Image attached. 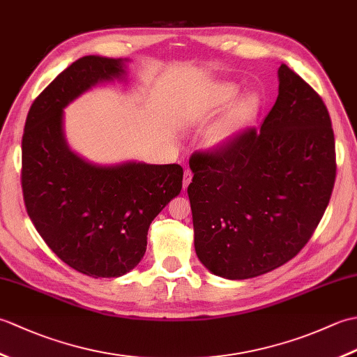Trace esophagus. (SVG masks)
Listing matches in <instances>:
<instances>
[{
    "label": "esophagus",
    "mask_w": 357,
    "mask_h": 357,
    "mask_svg": "<svg viewBox=\"0 0 357 357\" xmlns=\"http://www.w3.org/2000/svg\"><path fill=\"white\" fill-rule=\"evenodd\" d=\"M192 176H193L192 172L188 170V169H185V170H184V178H183V187H184V190L188 187V184L192 183Z\"/></svg>",
    "instance_id": "34e87169"
}]
</instances>
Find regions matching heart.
<instances>
[{
    "label": "heart",
    "mask_w": 357,
    "mask_h": 357,
    "mask_svg": "<svg viewBox=\"0 0 357 357\" xmlns=\"http://www.w3.org/2000/svg\"><path fill=\"white\" fill-rule=\"evenodd\" d=\"M236 92H238V87L233 84L219 86L216 89V95L213 98V101H211L208 109L204 113L208 115V113L224 107V105L229 102L234 95H236ZM256 105H257V100L252 93L242 96L241 100L234 102V105L230 109V112L227 113L225 118H222L218 124L211 127V130L207 135L208 147L215 150H221L229 146L231 139L234 138V135H236L239 126L252 116Z\"/></svg>",
    "instance_id": "1"
}]
</instances>
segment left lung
I'll return each instance as SVG.
<instances>
[{"mask_svg": "<svg viewBox=\"0 0 357 357\" xmlns=\"http://www.w3.org/2000/svg\"><path fill=\"white\" fill-rule=\"evenodd\" d=\"M278 78V100L259 130L190 158L196 255L225 279L261 276L293 259L335 185V133L322 98L285 64Z\"/></svg>", "mask_w": 357, "mask_h": 357, "instance_id": "8db88e82", "label": "left lung"}]
</instances>
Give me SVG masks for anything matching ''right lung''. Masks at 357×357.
Wrapping results in <instances>:
<instances>
[{
    "label": "right lung",
    "mask_w": 357,
    "mask_h": 357,
    "mask_svg": "<svg viewBox=\"0 0 357 357\" xmlns=\"http://www.w3.org/2000/svg\"><path fill=\"white\" fill-rule=\"evenodd\" d=\"M123 58L82 56L33 101L22 135L21 184L30 221L59 259L82 275L119 278L147 248L151 221L183 188V167L98 165L70 150L64 109L100 82L124 79Z\"/></svg>",
    "instance_id": "add662e5"
}]
</instances>
